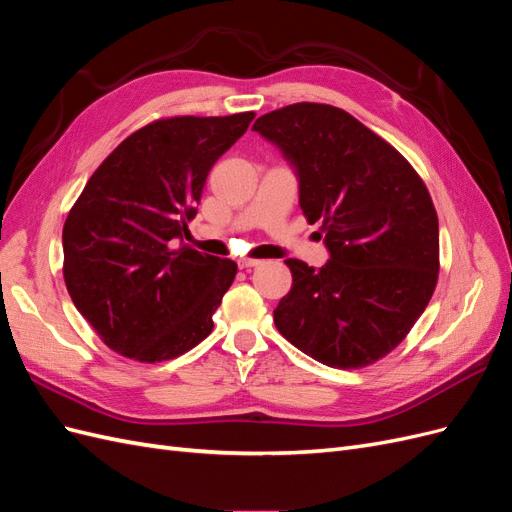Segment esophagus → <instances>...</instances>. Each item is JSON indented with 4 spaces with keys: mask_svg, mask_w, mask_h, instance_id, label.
I'll return each mask as SVG.
<instances>
[{
    "mask_svg": "<svg viewBox=\"0 0 512 512\" xmlns=\"http://www.w3.org/2000/svg\"><path fill=\"white\" fill-rule=\"evenodd\" d=\"M262 260H258V258H239V267L241 269H250V267H258Z\"/></svg>",
    "mask_w": 512,
    "mask_h": 512,
    "instance_id": "1",
    "label": "esophagus"
}]
</instances>
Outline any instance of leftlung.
I'll use <instances>...</instances> for the list:
<instances>
[{"instance_id":"obj_1","label":"left lung","mask_w":512,"mask_h":512,"mask_svg":"<svg viewBox=\"0 0 512 512\" xmlns=\"http://www.w3.org/2000/svg\"><path fill=\"white\" fill-rule=\"evenodd\" d=\"M299 179V205L331 254L320 269L288 258L292 288L273 322L292 346L339 369L399 346L436 290L438 213L401 153L350 113L299 102L256 119Z\"/></svg>"}]
</instances>
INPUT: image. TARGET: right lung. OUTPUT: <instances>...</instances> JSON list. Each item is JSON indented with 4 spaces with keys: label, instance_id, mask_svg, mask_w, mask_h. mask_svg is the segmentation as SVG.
I'll return each mask as SVG.
<instances>
[{
    "label": "right lung",
    "instance_id": "1",
    "mask_svg": "<svg viewBox=\"0 0 512 512\" xmlns=\"http://www.w3.org/2000/svg\"><path fill=\"white\" fill-rule=\"evenodd\" d=\"M252 119H158L130 134L87 181L61 235L64 280L111 350L160 363L211 333L237 265L177 241L190 232L211 166Z\"/></svg>",
    "mask_w": 512,
    "mask_h": 512
}]
</instances>
